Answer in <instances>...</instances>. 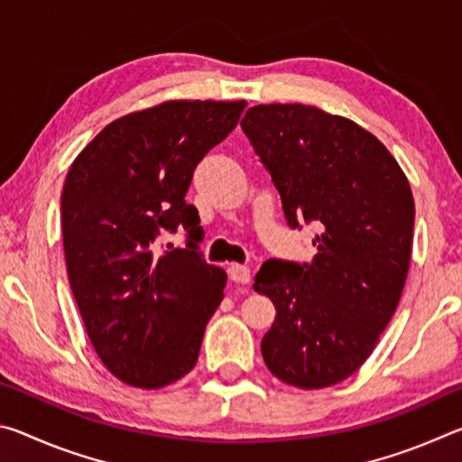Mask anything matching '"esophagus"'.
<instances>
[{"label": "esophagus", "mask_w": 462, "mask_h": 462, "mask_svg": "<svg viewBox=\"0 0 462 462\" xmlns=\"http://www.w3.org/2000/svg\"><path fill=\"white\" fill-rule=\"evenodd\" d=\"M228 277H230V281H234V283L246 285V283H250V269L242 267V264H230Z\"/></svg>", "instance_id": "1"}]
</instances>
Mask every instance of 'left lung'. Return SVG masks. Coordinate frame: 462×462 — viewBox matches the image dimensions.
I'll return each instance as SVG.
<instances>
[{"mask_svg":"<svg viewBox=\"0 0 462 462\" xmlns=\"http://www.w3.org/2000/svg\"><path fill=\"white\" fill-rule=\"evenodd\" d=\"M283 203L289 228L316 224L311 263L271 259L254 291L277 316L261 342L287 385L350 377L377 346L410 269L413 198L397 161L353 120L301 104L254 106L240 122Z\"/></svg>","mask_w":462,"mask_h":462,"instance_id":"left-lung-1","label":"left lung"}]
</instances>
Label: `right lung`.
<instances>
[{
  "label": "right lung",
  "instance_id": "add662e5",
  "mask_svg": "<svg viewBox=\"0 0 462 462\" xmlns=\"http://www.w3.org/2000/svg\"><path fill=\"white\" fill-rule=\"evenodd\" d=\"M246 101H167L99 132L60 195L69 283L109 373L159 389L198 363L203 330L224 300L226 273L203 261L193 171L236 128ZM179 227L188 246L158 253Z\"/></svg>",
  "mask_w": 462,
  "mask_h": 462
}]
</instances>
